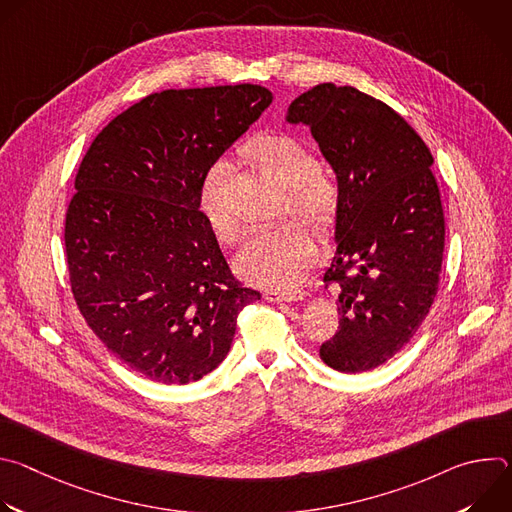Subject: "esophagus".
I'll return each instance as SVG.
<instances>
[{
    "instance_id": "esophagus-1",
    "label": "esophagus",
    "mask_w": 512,
    "mask_h": 512,
    "mask_svg": "<svg viewBox=\"0 0 512 512\" xmlns=\"http://www.w3.org/2000/svg\"><path fill=\"white\" fill-rule=\"evenodd\" d=\"M306 291L302 289H291V291H277V289H269L263 294V298L267 302H302L306 300Z\"/></svg>"
}]
</instances>
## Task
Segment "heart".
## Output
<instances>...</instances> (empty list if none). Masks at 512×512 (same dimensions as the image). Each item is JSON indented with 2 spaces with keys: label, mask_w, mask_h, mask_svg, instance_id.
<instances>
[{
  "label": "heart",
  "mask_w": 512,
  "mask_h": 512,
  "mask_svg": "<svg viewBox=\"0 0 512 512\" xmlns=\"http://www.w3.org/2000/svg\"><path fill=\"white\" fill-rule=\"evenodd\" d=\"M241 158L263 178L283 190L281 210L304 218L318 231H326L338 210V188L334 180L316 166L306 145L283 133H267L243 145ZM225 168L212 166L198 190V210L212 235L223 245L239 237V225L227 210L223 196ZM314 255L310 231L298 223H281L265 233L253 235L235 257V273L253 285L285 289L304 279Z\"/></svg>",
  "instance_id": "heart-1"
}]
</instances>
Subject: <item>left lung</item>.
<instances>
[{
  "instance_id": "left-lung-1",
  "label": "left lung",
  "mask_w": 512,
  "mask_h": 512,
  "mask_svg": "<svg viewBox=\"0 0 512 512\" xmlns=\"http://www.w3.org/2000/svg\"><path fill=\"white\" fill-rule=\"evenodd\" d=\"M285 121L310 127L336 174L334 283L338 332L320 358L364 373L395 356L435 300L446 225L433 156L413 127L354 87L318 85L289 105Z\"/></svg>"
}]
</instances>
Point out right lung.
<instances>
[{"label": "right lung", "mask_w": 512, "mask_h": 512, "mask_svg": "<svg viewBox=\"0 0 512 512\" xmlns=\"http://www.w3.org/2000/svg\"><path fill=\"white\" fill-rule=\"evenodd\" d=\"M271 101L259 85L154 93L117 115L81 162L64 225L72 294L99 340L156 383L212 373L239 312L261 300L231 275L198 190Z\"/></svg>", "instance_id": "1"}]
</instances>
